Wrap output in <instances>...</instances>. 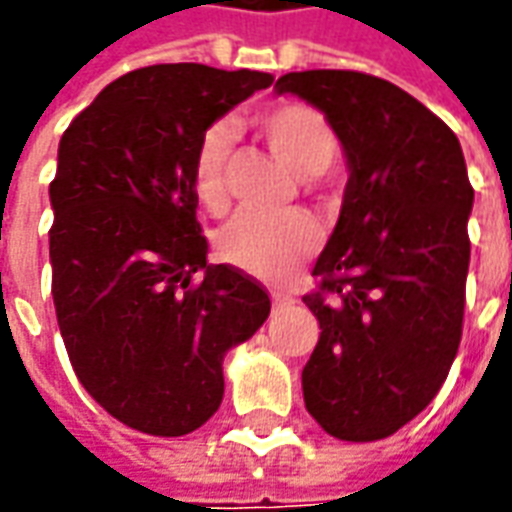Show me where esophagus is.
<instances>
[{"label":"esophagus","mask_w":512,"mask_h":512,"mask_svg":"<svg viewBox=\"0 0 512 512\" xmlns=\"http://www.w3.org/2000/svg\"><path fill=\"white\" fill-rule=\"evenodd\" d=\"M288 304H293L290 296H274V307H288Z\"/></svg>","instance_id":"obj_1"}]
</instances>
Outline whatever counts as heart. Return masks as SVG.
I'll return each mask as SVG.
<instances>
[{"mask_svg": "<svg viewBox=\"0 0 512 512\" xmlns=\"http://www.w3.org/2000/svg\"><path fill=\"white\" fill-rule=\"evenodd\" d=\"M252 126L268 150L304 178H315L329 169L340 150V139L329 117L304 101H279L266 106L252 117ZM230 147V128L213 123L202 131L191 153V191L208 213H222L227 208ZM315 246L318 227L301 211L279 216L241 211L216 233V252L224 263L271 285H282L296 277Z\"/></svg>", "mask_w": 512, "mask_h": 512, "instance_id": "obj_1", "label": "heart"}]
</instances>
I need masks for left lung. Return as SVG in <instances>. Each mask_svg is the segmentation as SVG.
Here are the masks:
<instances>
[{
    "label": "left lung",
    "instance_id": "left-lung-1",
    "mask_svg": "<svg viewBox=\"0 0 512 512\" xmlns=\"http://www.w3.org/2000/svg\"><path fill=\"white\" fill-rule=\"evenodd\" d=\"M274 87L329 117L351 167L304 296L321 323L304 406L334 439H386L436 397L461 345L474 200L461 142L370 73H285Z\"/></svg>",
    "mask_w": 512,
    "mask_h": 512
}]
</instances>
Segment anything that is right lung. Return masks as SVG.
<instances>
[{
	"instance_id": "add662e5",
	"label": "right lung",
	"mask_w": 512,
	"mask_h": 512,
	"mask_svg": "<svg viewBox=\"0 0 512 512\" xmlns=\"http://www.w3.org/2000/svg\"><path fill=\"white\" fill-rule=\"evenodd\" d=\"M271 82L246 68L147 65L62 134L49 186L54 310L76 378L128 428L186 436L205 425L222 406L224 354L271 312L257 279L208 266L189 180L202 131Z\"/></svg>"
}]
</instances>
